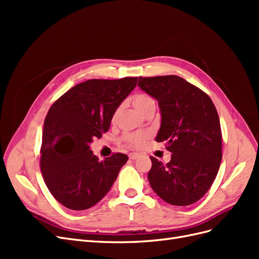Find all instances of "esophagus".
I'll list each match as a JSON object with an SVG mask.
<instances>
[{
  "instance_id": "1",
  "label": "esophagus",
  "mask_w": 259,
  "mask_h": 259,
  "mask_svg": "<svg viewBox=\"0 0 259 259\" xmlns=\"http://www.w3.org/2000/svg\"><path fill=\"white\" fill-rule=\"evenodd\" d=\"M128 156H130V159H131V160H136L137 158H139L140 154H139V153H137V152H132V153H130V154H128Z\"/></svg>"
}]
</instances>
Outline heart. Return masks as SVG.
Wrapping results in <instances>:
<instances>
[{"label": "heart", "mask_w": 259, "mask_h": 259, "mask_svg": "<svg viewBox=\"0 0 259 259\" xmlns=\"http://www.w3.org/2000/svg\"><path fill=\"white\" fill-rule=\"evenodd\" d=\"M132 103L136 110L142 114H145L150 110H155L154 99L151 96L147 95V94H136V95L133 96ZM148 137V134H126L123 139L125 143L133 147H142L146 143Z\"/></svg>", "instance_id": "obj_1"}]
</instances>
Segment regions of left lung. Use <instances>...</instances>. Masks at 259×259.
<instances>
[{
    "label": "left lung",
    "instance_id": "obj_1",
    "mask_svg": "<svg viewBox=\"0 0 259 259\" xmlns=\"http://www.w3.org/2000/svg\"><path fill=\"white\" fill-rule=\"evenodd\" d=\"M138 86L158 100L161 126L156 142L171 152L163 164L150 156L148 179L153 191L171 205L199 201L214 183L222 162V130L213 101L177 75L139 76Z\"/></svg>",
    "mask_w": 259,
    "mask_h": 259
}]
</instances>
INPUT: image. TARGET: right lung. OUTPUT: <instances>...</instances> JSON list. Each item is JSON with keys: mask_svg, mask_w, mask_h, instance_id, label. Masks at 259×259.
<instances>
[{"mask_svg": "<svg viewBox=\"0 0 259 259\" xmlns=\"http://www.w3.org/2000/svg\"><path fill=\"white\" fill-rule=\"evenodd\" d=\"M138 77L93 79L73 86L50 108L44 121L40 167L50 192L73 210L88 209L110 190L126 154L99 161L90 149L110 127L115 110Z\"/></svg>", "mask_w": 259, "mask_h": 259, "instance_id": "obj_1", "label": "right lung"}]
</instances>
